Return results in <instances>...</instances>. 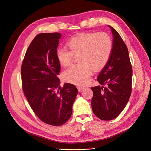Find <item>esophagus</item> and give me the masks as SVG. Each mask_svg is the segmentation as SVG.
<instances>
[{"mask_svg":"<svg viewBox=\"0 0 151 151\" xmlns=\"http://www.w3.org/2000/svg\"><path fill=\"white\" fill-rule=\"evenodd\" d=\"M77 89H78V92H82L85 89V88H82V87H81V86H77Z\"/></svg>","mask_w":151,"mask_h":151,"instance_id":"1","label":"esophagus"}]
</instances>
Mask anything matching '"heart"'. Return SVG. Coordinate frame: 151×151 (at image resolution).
<instances>
[{"label": "heart", "mask_w": 151, "mask_h": 151, "mask_svg": "<svg viewBox=\"0 0 151 151\" xmlns=\"http://www.w3.org/2000/svg\"><path fill=\"white\" fill-rule=\"evenodd\" d=\"M68 47L57 49L56 55L60 63L68 66L73 56L78 55V64L73 65L63 72L62 78L65 82L78 86H85L90 81L93 70L102 69L110 57L113 41L105 32L87 33L70 38L66 43Z\"/></svg>", "instance_id": "obj_1"}]
</instances>
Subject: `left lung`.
Segmentation results:
<instances>
[{
	"instance_id": "obj_1",
	"label": "left lung",
	"mask_w": 151,
	"mask_h": 151,
	"mask_svg": "<svg viewBox=\"0 0 151 151\" xmlns=\"http://www.w3.org/2000/svg\"><path fill=\"white\" fill-rule=\"evenodd\" d=\"M113 49L107 63L99 73L97 81L105 87H92L91 107L100 119L116 118L127 105L132 93V68L129 51L122 38L112 27Z\"/></svg>"
}]
</instances>
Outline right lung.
Listing matches in <instances>:
<instances>
[{"instance_id":"obj_1","label":"right lung","mask_w":151,"mask_h":151,"mask_svg":"<svg viewBox=\"0 0 151 151\" xmlns=\"http://www.w3.org/2000/svg\"><path fill=\"white\" fill-rule=\"evenodd\" d=\"M61 37L57 32L37 35L27 50L21 70L22 90L33 112L42 122L55 126L70 118L78 93L73 84L60 85L56 52Z\"/></svg>"}]
</instances>
